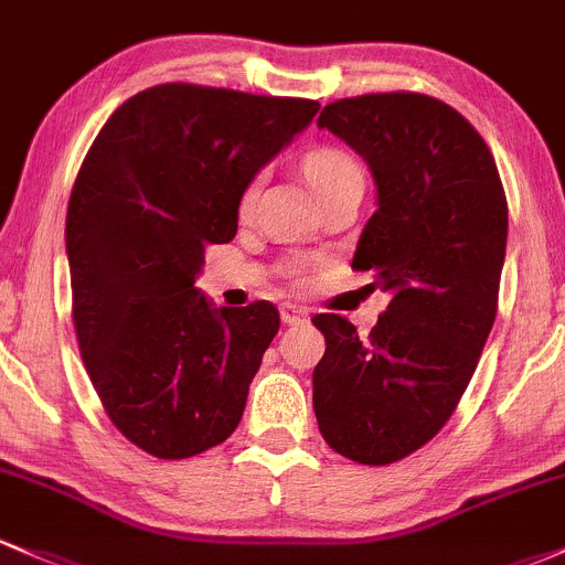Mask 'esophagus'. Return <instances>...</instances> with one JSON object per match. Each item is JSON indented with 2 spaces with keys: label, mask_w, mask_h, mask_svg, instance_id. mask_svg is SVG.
<instances>
[{
  "label": "esophagus",
  "mask_w": 565,
  "mask_h": 565,
  "mask_svg": "<svg viewBox=\"0 0 565 565\" xmlns=\"http://www.w3.org/2000/svg\"><path fill=\"white\" fill-rule=\"evenodd\" d=\"M280 318H282V323H288V326L305 323V320H307V309L299 307V305H282L280 307Z\"/></svg>",
  "instance_id": "esophagus-1"
}]
</instances>
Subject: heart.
<instances>
[{"mask_svg": "<svg viewBox=\"0 0 565 565\" xmlns=\"http://www.w3.org/2000/svg\"><path fill=\"white\" fill-rule=\"evenodd\" d=\"M301 167H305V178L309 180V185L315 188V193H318L320 199L339 191V188L348 183H361V167H358V161L348 153V150L331 148V145L309 150ZM256 196L258 180H253V183L245 188V193H242L239 210L250 212L253 204H256Z\"/></svg>", "mask_w": 565, "mask_h": 565, "instance_id": "1", "label": "heart"}]
</instances>
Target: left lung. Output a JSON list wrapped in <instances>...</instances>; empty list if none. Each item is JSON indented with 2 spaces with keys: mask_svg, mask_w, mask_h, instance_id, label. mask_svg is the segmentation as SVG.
I'll return each instance as SVG.
<instances>
[{
  "mask_svg": "<svg viewBox=\"0 0 565 565\" xmlns=\"http://www.w3.org/2000/svg\"><path fill=\"white\" fill-rule=\"evenodd\" d=\"M318 126L372 169L377 212L353 269L372 271L391 305L369 337L342 315H315L326 337L315 415L331 450L387 466L445 428L475 374L499 312L507 193L488 142L434 96L337 99Z\"/></svg>",
  "mask_w": 565,
  "mask_h": 565,
  "instance_id": "obj_1",
  "label": "left lung"
}]
</instances>
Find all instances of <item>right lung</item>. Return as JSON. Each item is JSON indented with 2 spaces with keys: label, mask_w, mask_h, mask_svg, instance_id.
<instances>
[{
  "label": "right lung",
  "mask_w": 565,
  "mask_h": 565,
  "mask_svg": "<svg viewBox=\"0 0 565 565\" xmlns=\"http://www.w3.org/2000/svg\"><path fill=\"white\" fill-rule=\"evenodd\" d=\"M318 107L161 83L88 148L66 210L72 320L96 396L139 450L191 458L239 426L280 312L212 309L193 282L204 247L234 239L247 183Z\"/></svg>",
  "instance_id": "add662e5"
}]
</instances>
